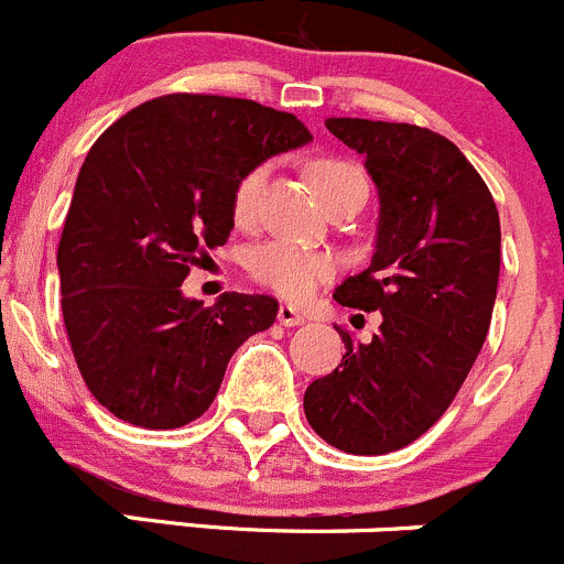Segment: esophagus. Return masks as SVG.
I'll use <instances>...</instances> for the list:
<instances>
[{
    "instance_id": "obj_1",
    "label": "esophagus",
    "mask_w": 564,
    "mask_h": 564,
    "mask_svg": "<svg viewBox=\"0 0 564 564\" xmlns=\"http://www.w3.org/2000/svg\"><path fill=\"white\" fill-rule=\"evenodd\" d=\"M278 322H281V325H286V327H297V325H303L305 316L300 314V311L294 308V305L283 303L281 308H278Z\"/></svg>"
}]
</instances>
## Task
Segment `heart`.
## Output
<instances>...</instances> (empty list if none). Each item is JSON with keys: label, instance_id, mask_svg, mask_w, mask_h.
Segmentation results:
<instances>
[{"label": "heart", "instance_id": "b5f03b06", "mask_svg": "<svg viewBox=\"0 0 564 564\" xmlns=\"http://www.w3.org/2000/svg\"><path fill=\"white\" fill-rule=\"evenodd\" d=\"M355 171L347 162L336 160H319L308 167V182L314 187V193L319 195L322 189L330 187L333 182L344 176H352ZM267 182V167L259 165L253 171H248L242 176V182L237 184V193H234V217L237 223H250L256 215V206H259L261 189ZM250 275L259 283L270 286L272 292H278L281 297L300 300L311 297L327 278L336 272V261L333 256L319 253V250H305L297 245L289 242H267L250 253L248 259Z\"/></svg>", "mask_w": 564, "mask_h": 564}]
</instances>
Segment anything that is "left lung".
<instances>
[{
	"instance_id": "left-lung-1",
	"label": "left lung",
	"mask_w": 564,
	"mask_h": 564,
	"mask_svg": "<svg viewBox=\"0 0 564 564\" xmlns=\"http://www.w3.org/2000/svg\"><path fill=\"white\" fill-rule=\"evenodd\" d=\"M364 156L377 187L375 256L333 297L380 311L369 344L347 347L330 375L305 388V419L349 455L413 444L444 415L471 371L496 303L501 226L494 195L446 137L410 123L327 118Z\"/></svg>"
}]
</instances>
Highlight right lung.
I'll list each match as a JSON object with an SVG mask.
<instances>
[{
    "instance_id": "1",
    "label": "right lung",
    "mask_w": 564,
    "mask_h": 564,
    "mask_svg": "<svg viewBox=\"0 0 564 564\" xmlns=\"http://www.w3.org/2000/svg\"><path fill=\"white\" fill-rule=\"evenodd\" d=\"M314 137L248 98H151L87 151L57 248L63 319L93 397L118 419L176 430L209 410L239 344L275 322L267 294L212 308L182 292L228 242L234 193L270 156Z\"/></svg>"
}]
</instances>
